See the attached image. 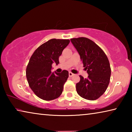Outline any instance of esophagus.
I'll list each match as a JSON object with an SVG mask.
<instances>
[{
    "label": "esophagus",
    "mask_w": 132,
    "mask_h": 132,
    "mask_svg": "<svg viewBox=\"0 0 132 132\" xmlns=\"http://www.w3.org/2000/svg\"><path fill=\"white\" fill-rule=\"evenodd\" d=\"M73 75H74V74H73V73L70 72H70L69 73V77H72Z\"/></svg>",
    "instance_id": "obj_1"
}]
</instances>
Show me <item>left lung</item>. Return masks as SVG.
I'll return each instance as SVG.
<instances>
[{
  "label": "left lung",
  "instance_id": "obj_1",
  "mask_svg": "<svg viewBox=\"0 0 132 132\" xmlns=\"http://www.w3.org/2000/svg\"><path fill=\"white\" fill-rule=\"evenodd\" d=\"M80 56L84 70L88 76L76 86L80 97L88 100H95L105 92L111 74L109 60L103 50L91 39L85 37L70 39Z\"/></svg>",
  "mask_w": 132,
  "mask_h": 132
}]
</instances>
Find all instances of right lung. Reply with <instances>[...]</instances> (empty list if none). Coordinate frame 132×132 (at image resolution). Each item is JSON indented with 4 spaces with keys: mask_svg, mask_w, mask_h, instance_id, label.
Instances as JSON below:
<instances>
[{
    "mask_svg": "<svg viewBox=\"0 0 132 132\" xmlns=\"http://www.w3.org/2000/svg\"><path fill=\"white\" fill-rule=\"evenodd\" d=\"M69 42V39H51L40 45L30 57L26 77L31 90L42 100H55L62 93L68 71L52 73L51 69L53 63H59V56Z\"/></svg>",
    "mask_w": 132,
    "mask_h": 132,
    "instance_id": "obj_1",
    "label": "right lung"
}]
</instances>
